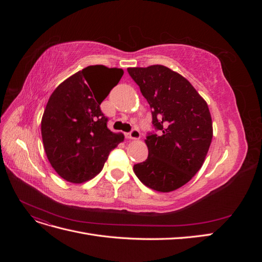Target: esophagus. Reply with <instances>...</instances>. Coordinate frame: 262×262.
Returning <instances> with one entry per match:
<instances>
[{"label": "esophagus", "instance_id": "obj_1", "mask_svg": "<svg viewBox=\"0 0 262 262\" xmlns=\"http://www.w3.org/2000/svg\"><path fill=\"white\" fill-rule=\"evenodd\" d=\"M126 138L130 140H139L141 138V133L138 129H133L130 133L126 134Z\"/></svg>", "mask_w": 262, "mask_h": 262}]
</instances>
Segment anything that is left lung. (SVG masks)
<instances>
[{"label":"left lung","mask_w":262,"mask_h":262,"mask_svg":"<svg viewBox=\"0 0 262 262\" xmlns=\"http://www.w3.org/2000/svg\"><path fill=\"white\" fill-rule=\"evenodd\" d=\"M128 72L161 131L146 137L147 160L134 165L133 171L155 191H173L192 179L208 154L213 138L208 104L187 78L165 66L128 68Z\"/></svg>","instance_id":"left-lung-1"}]
</instances>
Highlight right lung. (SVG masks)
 <instances>
[{
	"label": "right lung",
	"instance_id": "right-lung-1",
	"mask_svg": "<svg viewBox=\"0 0 262 262\" xmlns=\"http://www.w3.org/2000/svg\"><path fill=\"white\" fill-rule=\"evenodd\" d=\"M123 70L91 66L63 81L47 102L41 119L45 152L64 180L83 184L101 171L110 150L124 140L107 128L100 104Z\"/></svg>",
	"mask_w": 262,
	"mask_h": 262
}]
</instances>
